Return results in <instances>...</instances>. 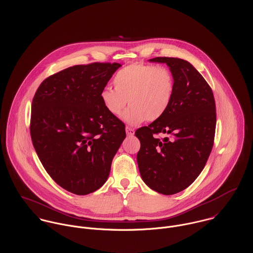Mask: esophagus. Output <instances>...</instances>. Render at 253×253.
Returning <instances> with one entry per match:
<instances>
[{"mask_svg":"<svg viewBox=\"0 0 253 253\" xmlns=\"http://www.w3.org/2000/svg\"><path fill=\"white\" fill-rule=\"evenodd\" d=\"M126 132L128 136H132L134 134V129L132 127H129V126H126Z\"/></svg>","mask_w":253,"mask_h":253,"instance_id":"obj_1","label":"esophagus"}]
</instances>
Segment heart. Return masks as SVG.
<instances>
[{
	"label": "heart",
	"mask_w": 253,
	"mask_h": 253,
	"mask_svg": "<svg viewBox=\"0 0 253 253\" xmlns=\"http://www.w3.org/2000/svg\"><path fill=\"white\" fill-rule=\"evenodd\" d=\"M114 88L105 86L99 94L109 115L119 117L128 104L124 119L130 125L159 120L169 107L174 93V77L167 67L133 63L117 73Z\"/></svg>",
	"instance_id": "b5f03b06"
}]
</instances>
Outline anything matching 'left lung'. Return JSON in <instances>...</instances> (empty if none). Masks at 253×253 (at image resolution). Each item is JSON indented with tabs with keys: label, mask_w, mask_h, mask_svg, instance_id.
<instances>
[{
	"label": "left lung",
	"mask_w": 253,
	"mask_h": 253,
	"mask_svg": "<svg viewBox=\"0 0 253 253\" xmlns=\"http://www.w3.org/2000/svg\"><path fill=\"white\" fill-rule=\"evenodd\" d=\"M150 61L167 63L175 87L167 112L135 131L140 141L137 163L151 189L173 195L196 180L208 162L214 143L215 100L210 84L188 61L174 57Z\"/></svg>",
	"instance_id": "1"
}]
</instances>
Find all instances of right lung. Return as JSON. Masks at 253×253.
I'll return each instance as SVG.
<instances>
[{
    "instance_id": "right-lung-1",
    "label": "right lung",
    "mask_w": 253,
    "mask_h": 253,
    "mask_svg": "<svg viewBox=\"0 0 253 253\" xmlns=\"http://www.w3.org/2000/svg\"><path fill=\"white\" fill-rule=\"evenodd\" d=\"M122 65L94 62L55 73L40 84L30 134L49 176L76 195L99 189L126 138V126L103 108L99 94Z\"/></svg>"
}]
</instances>
